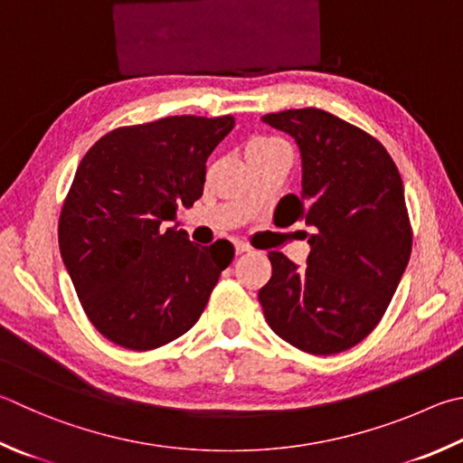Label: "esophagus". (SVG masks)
I'll return each instance as SVG.
<instances>
[{"label": "esophagus", "mask_w": 463, "mask_h": 463, "mask_svg": "<svg viewBox=\"0 0 463 463\" xmlns=\"http://www.w3.org/2000/svg\"><path fill=\"white\" fill-rule=\"evenodd\" d=\"M250 247L247 245L245 241H234V253L237 255H242V253H249Z\"/></svg>", "instance_id": "34e87169"}]
</instances>
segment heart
<instances>
[{
  "label": "heart",
  "mask_w": 463,
  "mask_h": 463,
  "mask_svg": "<svg viewBox=\"0 0 463 463\" xmlns=\"http://www.w3.org/2000/svg\"><path fill=\"white\" fill-rule=\"evenodd\" d=\"M285 146L283 141L275 139V137H255L249 141L247 146V154H253V151H267V149H275V147H281Z\"/></svg>",
  "instance_id": "1"
}]
</instances>
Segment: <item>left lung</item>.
<instances>
[{"mask_svg": "<svg viewBox=\"0 0 463 463\" xmlns=\"http://www.w3.org/2000/svg\"><path fill=\"white\" fill-rule=\"evenodd\" d=\"M296 137L301 194L285 196L291 222L314 226L307 265L269 253L259 289L271 330L291 346L330 356L363 342L381 322L413 247L401 174L371 133L316 107L263 115Z\"/></svg>", "mask_w": 463, "mask_h": 463, "instance_id": "1", "label": "left lung"}]
</instances>
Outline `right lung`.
<instances>
[{"label":"right lung","instance_id":"1","mask_svg":"<svg viewBox=\"0 0 463 463\" xmlns=\"http://www.w3.org/2000/svg\"><path fill=\"white\" fill-rule=\"evenodd\" d=\"M234 117L174 115L109 131L80 159L58 221V245L87 317L117 346H165L198 322L231 265L165 229L203 196L206 159Z\"/></svg>","mask_w":463,"mask_h":463}]
</instances>
